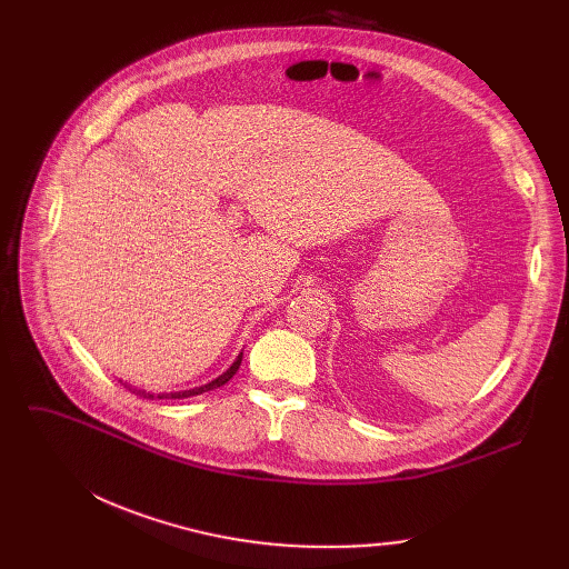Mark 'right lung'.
Wrapping results in <instances>:
<instances>
[{
  "label": "right lung",
  "mask_w": 569,
  "mask_h": 569,
  "mask_svg": "<svg viewBox=\"0 0 569 569\" xmlns=\"http://www.w3.org/2000/svg\"><path fill=\"white\" fill-rule=\"evenodd\" d=\"M239 365H242V352H239L237 357H234V362L230 365V369L228 371H223L217 380H212V382H207V385H200V387H193V390H182V392H170V395H152V392H147V390H138V387H133V385H127L124 382V387H129V392H133V395H140L142 399H189V397H196V395H202V392H209V390H217V387H223L234 373H237V369H239Z\"/></svg>",
  "instance_id": "right-lung-1"
}]
</instances>
